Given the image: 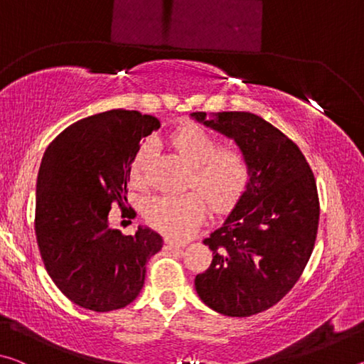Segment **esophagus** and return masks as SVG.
I'll list each match as a JSON object with an SVG mask.
<instances>
[{"label":"esophagus","mask_w":364,"mask_h":364,"mask_svg":"<svg viewBox=\"0 0 364 364\" xmlns=\"http://www.w3.org/2000/svg\"><path fill=\"white\" fill-rule=\"evenodd\" d=\"M181 247H183V244L171 241V239H165V249H168V250H176V249H181Z\"/></svg>","instance_id":"obj_1"}]
</instances>
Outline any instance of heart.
<instances>
[{
    "mask_svg": "<svg viewBox=\"0 0 364 364\" xmlns=\"http://www.w3.org/2000/svg\"><path fill=\"white\" fill-rule=\"evenodd\" d=\"M171 144L191 164L188 186L201 193L159 196L147 202L144 218L154 230L173 239L189 237L205 220L208 210L225 213L237 204L250 181V160L241 146L220 144L217 134L197 123H186L171 133ZM156 143L144 139L128 167L130 183L147 186ZM208 200L205 201V199Z\"/></svg>",
    "mask_w": 364,
    "mask_h": 364,
    "instance_id": "heart-1",
    "label": "heart"
}]
</instances>
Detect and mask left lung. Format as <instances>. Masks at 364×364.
I'll return each mask as SVG.
<instances>
[{
	"mask_svg": "<svg viewBox=\"0 0 364 364\" xmlns=\"http://www.w3.org/2000/svg\"><path fill=\"white\" fill-rule=\"evenodd\" d=\"M193 117L234 138L250 160L247 189L223 226L204 239L213 260L196 276V291L221 315H257L291 291L310 260L319 221L315 175L297 144L260 115Z\"/></svg>",
	"mask_w": 364,
	"mask_h": 364,
	"instance_id": "8db88e82",
	"label": "left lung"
}]
</instances>
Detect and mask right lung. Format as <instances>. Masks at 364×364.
<instances>
[{"label":"right lung","instance_id":"right-lung-1","mask_svg":"<svg viewBox=\"0 0 364 364\" xmlns=\"http://www.w3.org/2000/svg\"><path fill=\"white\" fill-rule=\"evenodd\" d=\"M160 122L112 109L67 127L43 157L35 234L48 274L67 299L91 311H112L138 297L146 263L164 241L149 228L132 236L110 230L109 212L125 207L128 167L139 141Z\"/></svg>","mask_w":364,"mask_h":364}]
</instances>
